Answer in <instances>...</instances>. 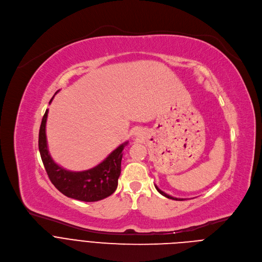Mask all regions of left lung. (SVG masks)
Masks as SVG:
<instances>
[{"mask_svg":"<svg viewBox=\"0 0 262 262\" xmlns=\"http://www.w3.org/2000/svg\"><path fill=\"white\" fill-rule=\"evenodd\" d=\"M155 186H156V189L158 190V192H159L160 194H162L163 196H165V197H167V198H169V199H173V200H176V201H182V200H184V199H182V198H175V197H172V196H170V195L164 193L162 190H160L157 185H155Z\"/></svg>","mask_w":262,"mask_h":262,"instance_id":"8db88e82","label":"left lung"}]
</instances>
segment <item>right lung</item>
Returning <instances> with one entry per match:
<instances>
[{
	"mask_svg": "<svg viewBox=\"0 0 262 262\" xmlns=\"http://www.w3.org/2000/svg\"><path fill=\"white\" fill-rule=\"evenodd\" d=\"M48 113L49 110L46 111L41 121L38 147L46 171L56 189L69 198L85 202H95L111 196L117 189L121 173L122 151L127 142L118 146L94 168L80 172L65 170L54 162L49 152L46 134Z\"/></svg>",
	"mask_w": 262,
	"mask_h": 262,
	"instance_id": "add662e5",
	"label": "right lung"
}]
</instances>
